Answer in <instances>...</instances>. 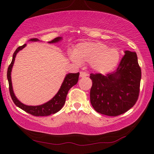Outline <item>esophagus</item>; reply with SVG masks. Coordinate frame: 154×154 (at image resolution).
I'll list each match as a JSON object with an SVG mask.
<instances>
[{
    "mask_svg": "<svg viewBox=\"0 0 154 154\" xmlns=\"http://www.w3.org/2000/svg\"><path fill=\"white\" fill-rule=\"evenodd\" d=\"M88 75V73L86 72H84V71H81L80 72V77L83 78V77H86Z\"/></svg>",
    "mask_w": 154,
    "mask_h": 154,
    "instance_id": "1",
    "label": "esophagus"
}]
</instances>
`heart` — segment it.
<instances>
[{
    "label": "heart",
    "mask_w": 154,
    "mask_h": 154,
    "mask_svg": "<svg viewBox=\"0 0 154 154\" xmlns=\"http://www.w3.org/2000/svg\"><path fill=\"white\" fill-rule=\"evenodd\" d=\"M71 60L75 64L90 63L97 73L104 74L113 70L119 60V53L114 48H109L102 43L87 42L79 44L75 53H71Z\"/></svg>",
    "instance_id": "obj_1"
}]
</instances>
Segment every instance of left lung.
I'll return each mask as SVG.
<instances>
[{"label":"left lung","mask_w":154,"mask_h":154,"mask_svg":"<svg viewBox=\"0 0 154 154\" xmlns=\"http://www.w3.org/2000/svg\"><path fill=\"white\" fill-rule=\"evenodd\" d=\"M141 68L136 52L125 51L116 72L106 75L91 73L90 102L97 112L109 116L125 113L135 104L140 94Z\"/></svg>","instance_id":"1"}]
</instances>
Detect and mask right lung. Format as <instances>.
<instances>
[{
    "label": "right lung",
    "instance_id": "1",
    "mask_svg": "<svg viewBox=\"0 0 154 154\" xmlns=\"http://www.w3.org/2000/svg\"><path fill=\"white\" fill-rule=\"evenodd\" d=\"M62 40V37H57L54 38L51 41H49L48 43H57L60 41ZM30 41H39L38 39L37 38H31L29 40ZM26 44H24L22 46H20L17 48L15 51H14L13 56H12V60L11 64L9 65L8 69L7 72V78L8 80V83H9V90L10 94L11 96L12 100L14 103V104L19 108L22 109V110L26 111V113L31 114L35 116H49L51 114H54L59 111L61 110L64 106L65 101H66V95L68 94L69 90L75 85V84L78 83L79 77V72L75 73H69L66 75L65 79L63 81V83L61 85L60 89L59 90L57 93L53 98L48 102L45 103V104L38 105V106H27L25 105L19 101L17 98L14 95V93L13 92V89H12V81H11V71L12 68L13 66L14 60H15L16 54L20 50H22Z\"/></svg>",
    "mask_w": 154,
    "mask_h": 154
}]
</instances>
